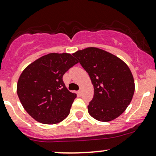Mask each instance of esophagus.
Returning <instances> with one entry per match:
<instances>
[{
  "mask_svg": "<svg viewBox=\"0 0 156 156\" xmlns=\"http://www.w3.org/2000/svg\"><path fill=\"white\" fill-rule=\"evenodd\" d=\"M81 93H82V88H80V90H78V94H81Z\"/></svg>",
  "mask_w": 156,
  "mask_h": 156,
  "instance_id": "obj_1",
  "label": "esophagus"
}]
</instances>
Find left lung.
I'll list each match as a JSON object with an SVG mask.
<instances>
[{"instance_id":"1","label":"left lung","mask_w":156,"mask_h":156,"mask_svg":"<svg viewBox=\"0 0 156 156\" xmlns=\"http://www.w3.org/2000/svg\"><path fill=\"white\" fill-rule=\"evenodd\" d=\"M87 72L94 88L88 112L96 120L110 122L120 116L134 94L133 75L125 62L97 48H87L73 53Z\"/></svg>"}]
</instances>
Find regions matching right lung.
<instances>
[{"instance_id": "add662e5", "label": "right lung", "mask_w": 156, "mask_h": 156, "mask_svg": "<svg viewBox=\"0 0 156 156\" xmlns=\"http://www.w3.org/2000/svg\"><path fill=\"white\" fill-rule=\"evenodd\" d=\"M78 60L70 53H49L28 66L20 75L17 94L37 122L53 125L69 115L76 94L68 90L62 76Z\"/></svg>"}]
</instances>
